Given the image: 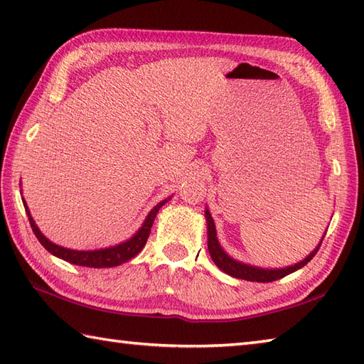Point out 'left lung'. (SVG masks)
I'll return each instance as SVG.
<instances>
[{
    "label": "left lung",
    "instance_id": "1",
    "mask_svg": "<svg viewBox=\"0 0 364 364\" xmlns=\"http://www.w3.org/2000/svg\"><path fill=\"white\" fill-rule=\"evenodd\" d=\"M205 218H206V225H208V250H210L211 258L214 261V264L218 266L223 272L235 277V278H241V280H247V282H258V283H269V282H275L280 280V278L289 275L296 270L301 269L305 264H308L313 259V257L318 253L319 247L322 244V239L326 236L321 237L319 244L316 245V249L308 255L306 258H304L301 261H299L297 264L292 266H286V267H280V269H264V267H258V266H252V264H245L242 261H237L233 257L223 250V247L220 245L219 239H218V231H215V225L214 220L211 218V213L208 208H205Z\"/></svg>",
    "mask_w": 364,
    "mask_h": 364
}]
</instances>
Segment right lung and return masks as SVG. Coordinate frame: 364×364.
<instances>
[{
  "instance_id": "add662e5",
  "label": "right lung",
  "mask_w": 364,
  "mask_h": 364,
  "mask_svg": "<svg viewBox=\"0 0 364 364\" xmlns=\"http://www.w3.org/2000/svg\"><path fill=\"white\" fill-rule=\"evenodd\" d=\"M170 198L172 197H167L166 200H162V202H159L156 206H154L153 210L146 214L142 227L139 228L129 239H127V241L111 245V247H105V249H95V250H73V249H67V247L51 242L48 237L43 236L42 231L38 230V227L36 225V222L33 219V215H31V213H29V208L25 202V198H21V200H23V205H25L31 228H33L36 237L38 239V242H41L46 250H48L51 255H54V257H58L67 262H72V264L97 269V267L120 266V264H123V262H127L131 258H134L136 255L144 249L146 239H149V236H150L153 220H154V218H156L158 211L168 202Z\"/></svg>"
}]
</instances>
